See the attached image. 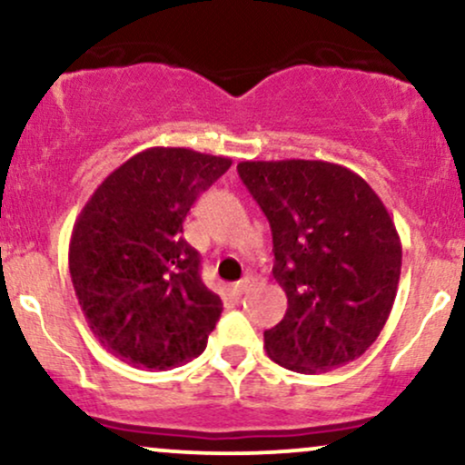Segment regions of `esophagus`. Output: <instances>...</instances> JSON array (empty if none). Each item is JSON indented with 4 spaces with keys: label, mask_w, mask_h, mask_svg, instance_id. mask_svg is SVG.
I'll return each mask as SVG.
<instances>
[{
    "label": "esophagus",
    "mask_w": 465,
    "mask_h": 465,
    "mask_svg": "<svg viewBox=\"0 0 465 465\" xmlns=\"http://www.w3.org/2000/svg\"><path fill=\"white\" fill-rule=\"evenodd\" d=\"M253 286H255V280H253V277H244V280H240L238 284L233 286V291H236L238 295H244V292L251 291V288H253Z\"/></svg>",
    "instance_id": "1"
}]
</instances>
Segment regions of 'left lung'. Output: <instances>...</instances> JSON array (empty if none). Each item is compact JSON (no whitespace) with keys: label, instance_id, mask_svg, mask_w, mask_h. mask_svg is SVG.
I'll return each instance as SVG.
<instances>
[{"label":"left lung","instance_id":"8db88e82","mask_svg":"<svg viewBox=\"0 0 465 465\" xmlns=\"http://www.w3.org/2000/svg\"><path fill=\"white\" fill-rule=\"evenodd\" d=\"M238 174L273 233L284 319L264 332L266 354L300 373L356 361L385 328L402 244L365 179L339 163L240 162Z\"/></svg>","mask_w":465,"mask_h":465}]
</instances>
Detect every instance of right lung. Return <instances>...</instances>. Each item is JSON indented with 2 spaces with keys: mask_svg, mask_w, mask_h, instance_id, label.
<instances>
[{
  "mask_svg": "<svg viewBox=\"0 0 465 465\" xmlns=\"http://www.w3.org/2000/svg\"><path fill=\"white\" fill-rule=\"evenodd\" d=\"M229 165V157L190 148H148L84 203L69 240V275L95 339L120 361L162 371L205 350L223 302L203 284L183 221Z\"/></svg>",
  "mask_w": 465,
  "mask_h": 465,
  "instance_id": "1",
  "label": "right lung"
}]
</instances>
